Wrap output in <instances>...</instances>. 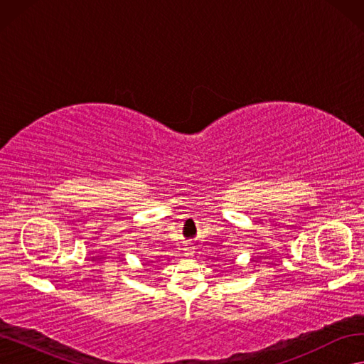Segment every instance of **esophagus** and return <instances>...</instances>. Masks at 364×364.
Returning <instances> with one entry per match:
<instances>
[{
	"label": "esophagus",
	"mask_w": 364,
	"mask_h": 364,
	"mask_svg": "<svg viewBox=\"0 0 364 364\" xmlns=\"http://www.w3.org/2000/svg\"><path fill=\"white\" fill-rule=\"evenodd\" d=\"M193 255V247H186L185 249V257H191Z\"/></svg>",
	"instance_id": "1"
}]
</instances>
